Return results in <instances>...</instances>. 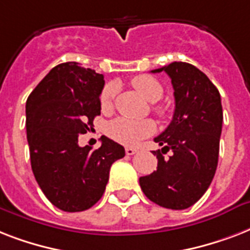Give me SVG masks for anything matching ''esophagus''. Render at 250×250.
I'll return each mask as SVG.
<instances>
[{"label": "esophagus", "instance_id": "34e87169", "mask_svg": "<svg viewBox=\"0 0 250 250\" xmlns=\"http://www.w3.org/2000/svg\"><path fill=\"white\" fill-rule=\"evenodd\" d=\"M135 153H137L136 148H131V146H127V148H125V154H127V156H133Z\"/></svg>", "mask_w": 250, "mask_h": 250}]
</instances>
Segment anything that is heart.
<instances>
[{
  "label": "heart",
  "mask_w": 250,
  "mask_h": 250,
  "mask_svg": "<svg viewBox=\"0 0 250 250\" xmlns=\"http://www.w3.org/2000/svg\"><path fill=\"white\" fill-rule=\"evenodd\" d=\"M133 88L149 102H157L164 94V88L160 82L150 75H139L132 79ZM117 93V86L114 84L107 85L101 90L100 94V105L104 111H109L113 107V101ZM158 114L162 113L160 107L154 109ZM156 131V125L149 119L145 121H132L127 118H117L110 122L107 125V135L114 141L122 145L132 146L136 145L145 137L150 136Z\"/></svg>",
  "instance_id": "b5f03b06"
}]
</instances>
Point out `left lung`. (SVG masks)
I'll use <instances>...</instances> for the list:
<instances>
[{"label":"left lung","instance_id":"left-lung-1","mask_svg":"<svg viewBox=\"0 0 250 250\" xmlns=\"http://www.w3.org/2000/svg\"><path fill=\"white\" fill-rule=\"evenodd\" d=\"M162 71L170 76L174 88V117L154 139L164 145L153 152L158 158L157 171L139 182L150 201L183 210L202 197L215 175L223 110L217 86L193 64L172 62L152 72ZM168 150L173 154L165 159Z\"/></svg>","mask_w":250,"mask_h":250}]
</instances>
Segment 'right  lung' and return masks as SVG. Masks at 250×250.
Masks as SVG:
<instances>
[{
	"label": "right lung",
	"mask_w": 250,
	"mask_h": 250,
	"mask_svg": "<svg viewBox=\"0 0 250 250\" xmlns=\"http://www.w3.org/2000/svg\"><path fill=\"white\" fill-rule=\"evenodd\" d=\"M104 75L78 62L53 67L29 94L25 125L31 166L37 184L58 209L75 213L102 197L111 165L125 148L109 137L101 146H79L78 137L92 129L101 114Z\"/></svg>",
	"instance_id": "obj_1"
}]
</instances>
